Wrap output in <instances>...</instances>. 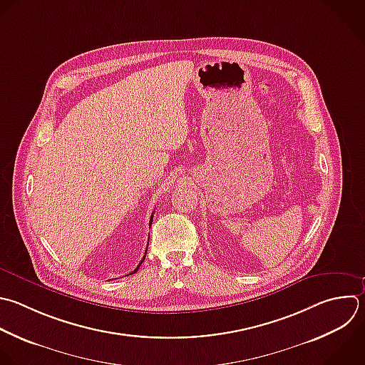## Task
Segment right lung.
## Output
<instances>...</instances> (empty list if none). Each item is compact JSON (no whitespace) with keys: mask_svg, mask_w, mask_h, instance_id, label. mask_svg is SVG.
Listing matches in <instances>:
<instances>
[{"mask_svg":"<svg viewBox=\"0 0 365 365\" xmlns=\"http://www.w3.org/2000/svg\"><path fill=\"white\" fill-rule=\"evenodd\" d=\"M151 224H153V215H151V218H150V225H151ZM147 248H148V247H147ZM145 254H147V250H145ZM144 258H145V255H144V257H143V259H141V262H140V264H138V267H137V268H135V269H134V271H133V272H131V274H134V272H137V271H138V268H140V265H141V264H143V261H144Z\"/></svg>","mask_w":365,"mask_h":365,"instance_id":"add662e5","label":"right lung"}]
</instances>
